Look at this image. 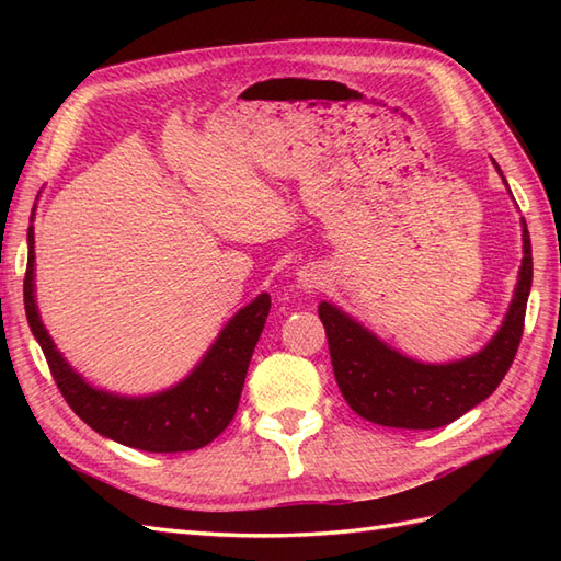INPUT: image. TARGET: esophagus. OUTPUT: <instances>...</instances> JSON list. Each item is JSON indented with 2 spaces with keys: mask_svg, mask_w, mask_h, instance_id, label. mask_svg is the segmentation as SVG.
<instances>
[{
  "mask_svg": "<svg viewBox=\"0 0 561 561\" xmlns=\"http://www.w3.org/2000/svg\"><path fill=\"white\" fill-rule=\"evenodd\" d=\"M296 282H299V287L304 291H316V289H323L325 282H328V274L320 265H306L299 272H296Z\"/></svg>",
  "mask_w": 561,
  "mask_h": 561,
  "instance_id": "esophagus-1",
  "label": "esophagus"
}]
</instances>
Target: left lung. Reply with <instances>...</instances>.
Instances as JSON below:
<instances>
[{"mask_svg":"<svg viewBox=\"0 0 561 561\" xmlns=\"http://www.w3.org/2000/svg\"><path fill=\"white\" fill-rule=\"evenodd\" d=\"M496 171L502 173L499 165ZM530 284L533 250L523 221V262L502 328L480 354L450 364H422L402 356L337 306L323 301L318 316L325 325L332 371L344 400L356 414L380 426L438 428L456 422L490 398L514 364Z\"/></svg>","mask_w":561,"mask_h":561,"instance_id":"8db88e82","label":"left lung"}]
</instances>
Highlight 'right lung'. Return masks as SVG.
<instances>
[{
    "mask_svg": "<svg viewBox=\"0 0 561 561\" xmlns=\"http://www.w3.org/2000/svg\"><path fill=\"white\" fill-rule=\"evenodd\" d=\"M33 243V226H28L23 306H26L31 332L41 344L55 383L79 420L105 438L149 453L197 450L229 426L241 400L250 356L270 313V294H260L253 304L241 308L221 330L205 359L178 386L147 398L113 396V392L91 388L65 362V356L55 350L53 337L47 335L38 306H35Z\"/></svg>",
    "mask_w": 561,
    "mask_h": 561,
    "instance_id": "obj_1",
    "label": "right lung"
}]
</instances>
